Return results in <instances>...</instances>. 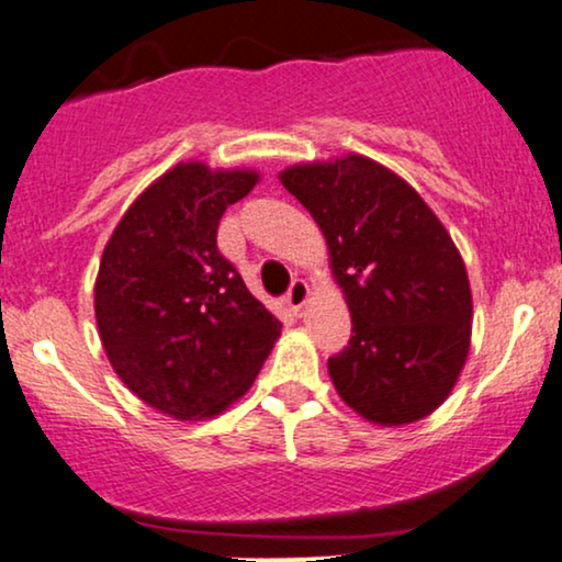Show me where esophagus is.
Instances as JSON below:
<instances>
[{"instance_id": "1", "label": "esophagus", "mask_w": 562, "mask_h": 562, "mask_svg": "<svg viewBox=\"0 0 562 562\" xmlns=\"http://www.w3.org/2000/svg\"><path fill=\"white\" fill-rule=\"evenodd\" d=\"M307 299H310L307 281L296 279L294 283H291V289H289V294H286V304H289V307L294 310V312H302L304 304H307Z\"/></svg>"}]
</instances>
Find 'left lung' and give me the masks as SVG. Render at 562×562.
Returning <instances> with one entry per match:
<instances>
[{"mask_svg":"<svg viewBox=\"0 0 562 562\" xmlns=\"http://www.w3.org/2000/svg\"><path fill=\"white\" fill-rule=\"evenodd\" d=\"M281 186L325 235L353 335L327 371L376 426L431 415L470 353L472 291L454 239L400 175L363 155L291 165Z\"/></svg>","mask_w":562,"mask_h":562,"instance_id":"8db88e82","label":"left lung"}]
</instances>
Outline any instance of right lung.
<instances>
[{
    "label": "right lung",
    "mask_w": 562,
    "mask_h": 562,
    "mask_svg": "<svg viewBox=\"0 0 562 562\" xmlns=\"http://www.w3.org/2000/svg\"><path fill=\"white\" fill-rule=\"evenodd\" d=\"M258 180L250 167L175 165L131 203L100 258L94 319L108 361L175 420L227 411L281 335L216 247L218 218Z\"/></svg>",
    "instance_id": "add662e5"
}]
</instances>
